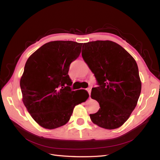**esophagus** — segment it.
<instances>
[{
    "instance_id": "obj_1",
    "label": "esophagus",
    "mask_w": 160,
    "mask_h": 160,
    "mask_svg": "<svg viewBox=\"0 0 160 160\" xmlns=\"http://www.w3.org/2000/svg\"><path fill=\"white\" fill-rule=\"evenodd\" d=\"M87 91H88V92H89V96H90V95H91V87H88L87 89Z\"/></svg>"
}]
</instances>
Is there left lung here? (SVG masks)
<instances>
[{"label": "left lung", "instance_id": "8db88e82", "mask_svg": "<svg viewBox=\"0 0 160 160\" xmlns=\"http://www.w3.org/2000/svg\"><path fill=\"white\" fill-rule=\"evenodd\" d=\"M81 53L98 85L92 89L91 98L100 108L90 114L91 120L103 128H119L128 119L140 95L136 61L122 46L108 40L84 43Z\"/></svg>", "mask_w": 160, "mask_h": 160}]
</instances>
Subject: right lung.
Masks as SVG:
<instances>
[{
	"mask_svg": "<svg viewBox=\"0 0 160 160\" xmlns=\"http://www.w3.org/2000/svg\"><path fill=\"white\" fill-rule=\"evenodd\" d=\"M82 43L48 42L32 54L20 79L22 101L28 111L43 128L54 129L67 123L74 107L89 97L71 89V63L79 57Z\"/></svg>",
	"mask_w": 160,
	"mask_h": 160,
	"instance_id": "right-lung-1",
	"label": "right lung"
}]
</instances>
